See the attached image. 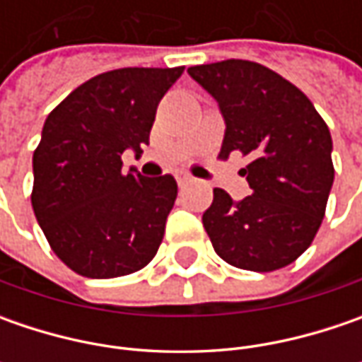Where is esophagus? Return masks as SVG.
Returning a JSON list of instances; mask_svg holds the SVG:
<instances>
[{
  "instance_id": "esophagus-1",
  "label": "esophagus",
  "mask_w": 362,
  "mask_h": 362,
  "mask_svg": "<svg viewBox=\"0 0 362 362\" xmlns=\"http://www.w3.org/2000/svg\"><path fill=\"white\" fill-rule=\"evenodd\" d=\"M177 183H179V187L181 189H185L193 183V177H189V175H179V177H177Z\"/></svg>"
}]
</instances>
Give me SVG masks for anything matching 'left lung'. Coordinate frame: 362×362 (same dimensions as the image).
I'll use <instances>...</instances> for the list:
<instances>
[{"label": "left lung", "instance_id": "1", "mask_svg": "<svg viewBox=\"0 0 362 362\" xmlns=\"http://www.w3.org/2000/svg\"><path fill=\"white\" fill-rule=\"evenodd\" d=\"M219 105L226 134L219 157L250 155L242 169L252 193L233 202L214 189L203 228L228 264L280 270L313 243L334 181L332 139L308 96L274 70L250 60L187 68Z\"/></svg>", "mask_w": 362, "mask_h": 362}]
</instances>
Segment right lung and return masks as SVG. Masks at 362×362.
<instances>
[{"label":"right lung","instance_id":"obj_1","mask_svg":"<svg viewBox=\"0 0 362 362\" xmlns=\"http://www.w3.org/2000/svg\"><path fill=\"white\" fill-rule=\"evenodd\" d=\"M177 68H119L90 78L48 115L34 151L32 207L49 247L86 278L145 268L163 242L177 197L171 175L122 171L141 155Z\"/></svg>","mask_w":362,"mask_h":362}]
</instances>
